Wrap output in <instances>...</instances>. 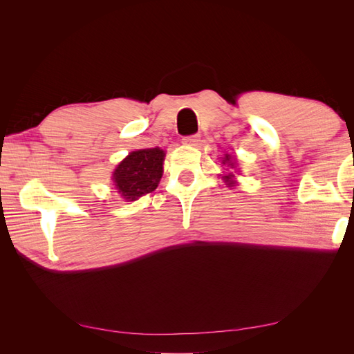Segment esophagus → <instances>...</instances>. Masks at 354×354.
<instances>
[{"instance_id":"esophagus-1","label":"esophagus","mask_w":354,"mask_h":354,"mask_svg":"<svg viewBox=\"0 0 354 354\" xmlns=\"http://www.w3.org/2000/svg\"><path fill=\"white\" fill-rule=\"evenodd\" d=\"M183 145H189V146H195L199 142V134H192V136H185L181 138Z\"/></svg>"}]
</instances>
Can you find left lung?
Instances as JSON below:
<instances>
[{"label":"left lung","mask_w":354,"mask_h":354,"mask_svg":"<svg viewBox=\"0 0 354 354\" xmlns=\"http://www.w3.org/2000/svg\"><path fill=\"white\" fill-rule=\"evenodd\" d=\"M229 159H230V156H229V155H226V158H224V160H223V164L229 162ZM229 165H233V164H229ZM224 181H226V183H229V186H230V185H233V180H232V177H230V176H224Z\"/></svg>","instance_id":"obj_1"}]
</instances>
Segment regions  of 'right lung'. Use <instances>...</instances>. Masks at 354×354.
I'll use <instances>...</instances> for the list:
<instances>
[{"instance_id": "1", "label": "right lung", "mask_w": 354, "mask_h": 354, "mask_svg": "<svg viewBox=\"0 0 354 354\" xmlns=\"http://www.w3.org/2000/svg\"><path fill=\"white\" fill-rule=\"evenodd\" d=\"M164 151L142 149L128 155L113 173L115 186L125 201H136L151 194L162 177Z\"/></svg>"}]
</instances>
